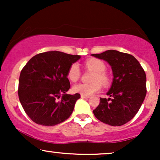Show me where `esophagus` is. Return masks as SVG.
<instances>
[{
  "label": "esophagus",
  "mask_w": 160,
  "mask_h": 160,
  "mask_svg": "<svg viewBox=\"0 0 160 160\" xmlns=\"http://www.w3.org/2000/svg\"><path fill=\"white\" fill-rule=\"evenodd\" d=\"M80 96H81V98H89V96H88V95H80Z\"/></svg>",
  "instance_id": "1"
}]
</instances>
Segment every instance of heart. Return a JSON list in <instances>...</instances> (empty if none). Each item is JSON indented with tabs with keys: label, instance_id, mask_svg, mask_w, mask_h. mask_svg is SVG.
Segmentation results:
<instances>
[{
	"label": "heart",
	"instance_id": "heart-1",
	"mask_svg": "<svg viewBox=\"0 0 160 160\" xmlns=\"http://www.w3.org/2000/svg\"><path fill=\"white\" fill-rule=\"evenodd\" d=\"M86 67L87 68L92 70L95 72L92 78V82L90 83H78L74 86L73 91L74 92L80 93L84 95H91L95 92L100 91L102 88L101 82L104 86L108 85L109 83V78L104 73L106 70V66L102 61L98 59L87 60L85 63ZM80 71L78 64L74 63L71 65L68 72V78L72 82H76L80 78ZM99 81L100 82H99Z\"/></svg>",
	"mask_w": 160,
	"mask_h": 160
}]
</instances>
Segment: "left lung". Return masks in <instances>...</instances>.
<instances>
[{"label": "left lung", "mask_w": 160, "mask_h": 160, "mask_svg": "<svg viewBox=\"0 0 160 160\" xmlns=\"http://www.w3.org/2000/svg\"><path fill=\"white\" fill-rule=\"evenodd\" d=\"M107 62L111 67L113 81L107 95L100 98L93 111L98 120L110 126H122L135 117L146 96V74L138 61L132 55L110 49L92 54Z\"/></svg>", "instance_id": "obj_1"}]
</instances>
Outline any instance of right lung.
<instances>
[{
	"label": "right lung",
	"mask_w": 160,
	"mask_h": 160,
	"mask_svg": "<svg viewBox=\"0 0 160 160\" xmlns=\"http://www.w3.org/2000/svg\"><path fill=\"white\" fill-rule=\"evenodd\" d=\"M81 58L59 51L32 57L20 74L18 94L26 114L36 123L55 126L67 120L80 95L67 94L68 72Z\"/></svg>",
	"instance_id": "add662e5"
}]
</instances>
